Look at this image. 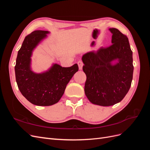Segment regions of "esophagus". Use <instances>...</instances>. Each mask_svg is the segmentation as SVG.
I'll list each match as a JSON object with an SVG mask.
<instances>
[{"label": "esophagus", "mask_w": 150, "mask_h": 150, "mask_svg": "<svg viewBox=\"0 0 150 150\" xmlns=\"http://www.w3.org/2000/svg\"><path fill=\"white\" fill-rule=\"evenodd\" d=\"M78 66H79V70H81L83 69V62L81 61H79L78 62Z\"/></svg>", "instance_id": "obj_1"}]
</instances>
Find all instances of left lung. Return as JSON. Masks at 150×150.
Here are the masks:
<instances>
[{
	"mask_svg": "<svg viewBox=\"0 0 150 150\" xmlns=\"http://www.w3.org/2000/svg\"><path fill=\"white\" fill-rule=\"evenodd\" d=\"M112 45L84 54L83 70L86 75L84 92L96 105L110 106L120 103L128 93L133 79V52L128 38L116 28Z\"/></svg>",
	"mask_w": 150,
	"mask_h": 150,
	"instance_id": "obj_1",
	"label": "left lung"
}]
</instances>
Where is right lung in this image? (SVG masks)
<instances>
[{"mask_svg": "<svg viewBox=\"0 0 150 150\" xmlns=\"http://www.w3.org/2000/svg\"><path fill=\"white\" fill-rule=\"evenodd\" d=\"M49 33L39 30L27 35L18 51L15 66L16 82L21 93L30 103L40 106H51L59 101L67 84L79 69L77 64L69 67L53 64L41 73L32 70L33 52Z\"/></svg>", "mask_w": 150, "mask_h": 150, "instance_id": "add662e5", "label": "right lung"}]
</instances>
